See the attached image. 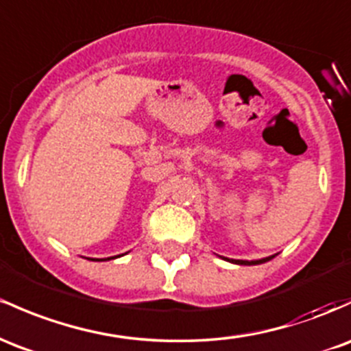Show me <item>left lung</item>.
<instances>
[{
  "instance_id": "8db88e82",
  "label": "left lung",
  "mask_w": 351,
  "mask_h": 351,
  "mask_svg": "<svg viewBox=\"0 0 351 351\" xmlns=\"http://www.w3.org/2000/svg\"><path fill=\"white\" fill-rule=\"evenodd\" d=\"M271 258H275V255H271V256H267V258H261V260H252V261H248V260H230V258H225L223 256V260H226V261H230V263H234V265H261V263H267V261H269L271 260Z\"/></svg>"
}]
</instances>
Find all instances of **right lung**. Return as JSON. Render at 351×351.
Wrapping results in <instances>:
<instances>
[{
  "label": "right lung",
  "mask_w": 351,
  "mask_h": 351,
  "mask_svg": "<svg viewBox=\"0 0 351 351\" xmlns=\"http://www.w3.org/2000/svg\"><path fill=\"white\" fill-rule=\"evenodd\" d=\"M106 260H111V258H105V260H103V261H106Z\"/></svg>",
  "instance_id": "add662e5"
}]
</instances>
